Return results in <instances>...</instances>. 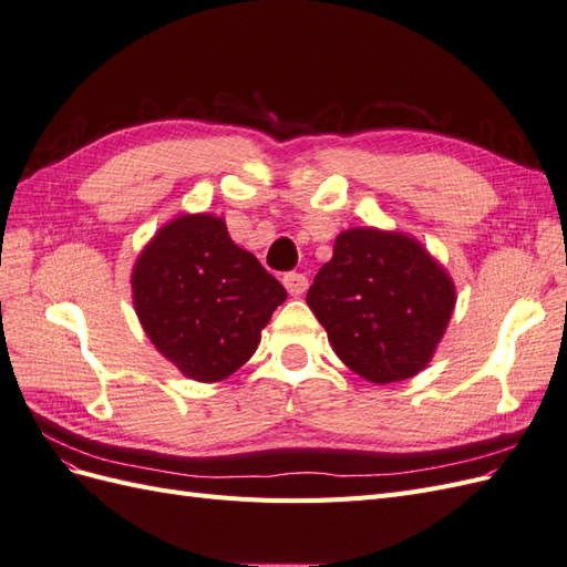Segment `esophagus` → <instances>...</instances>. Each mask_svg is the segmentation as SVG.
<instances>
[{"label": "esophagus", "instance_id": "34e87169", "mask_svg": "<svg viewBox=\"0 0 567 567\" xmlns=\"http://www.w3.org/2000/svg\"><path fill=\"white\" fill-rule=\"evenodd\" d=\"M284 286H286V290H288L290 296H293V298H300V296L305 293V290H307V286H310V284H307V277H305V274L290 271V274H286V277H284Z\"/></svg>", "mask_w": 567, "mask_h": 567}]
</instances>
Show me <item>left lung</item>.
<instances>
[{
  "label": "left lung",
  "instance_id": "1",
  "mask_svg": "<svg viewBox=\"0 0 567 567\" xmlns=\"http://www.w3.org/2000/svg\"><path fill=\"white\" fill-rule=\"evenodd\" d=\"M342 364L388 385L423 371L456 305L450 271L404 231L352 227L307 290Z\"/></svg>",
  "mask_w": 567,
  "mask_h": 567
}]
</instances>
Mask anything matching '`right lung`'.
I'll return each instance as SVG.
<instances>
[{
    "label": "right lung",
    "mask_w": 567,
    "mask_h": 567,
    "mask_svg": "<svg viewBox=\"0 0 567 567\" xmlns=\"http://www.w3.org/2000/svg\"><path fill=\"white\" fill-rule=\"evenodd\" d=\"M286 288L231 241L225 217L184 213L151 236L132 267L134 312L186 379L217 383L241 369Z\"/></svg>",
    "instance_id": "1"
}]
</instances>
